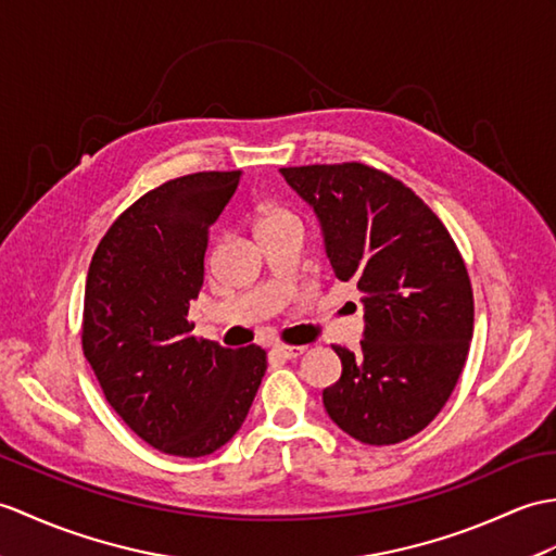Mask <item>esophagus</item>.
<instances>
[{
    "label": "esophagus",
    "mask_w": 556,
    "mask_h": 556,
    "mask_svg": "<svg viewBox=\"0 0 556 556\" xmlns=\"http://www.w3.org/2000/svg\"><path fill=\"white\" fill-rule=\"evenodd\" d=\"M273 353L283 357V359H293V357H299V355L305 353V345H275Z\"/></svg>",
    "instance_id": "1"
}]
</instances>
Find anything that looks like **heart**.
Wrapping results in <instances>:
<instances>
[{"label":"heart","mask_w":556,"mask_h":556,"mask_svg":"<svg viewBox=\"0 0 556 556\" xmlns=\"http://www.w3.org/2000/svg\"><path fill=\"white\" fill-rule=\"evenodd\" d=\"M293 219H299V217H295L293 211H289L287 205L265 203L263 208L257 211V231H267V229H273V227L293 223Z\"/></svg>","instance_id":"heart-1"}]
</instances>
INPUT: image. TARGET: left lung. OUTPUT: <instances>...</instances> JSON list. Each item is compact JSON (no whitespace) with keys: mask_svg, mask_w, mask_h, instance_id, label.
<instances>
[{"mask_svg":"<svg viewBox=\"0 0 556 556\" xmlns=\"http://www.w3.org/2000/svg\"><path fill=\"white\" fill-rule=\"evenodd\" d=\"M315 211L341 281L365 293L359 351L333 345L341 379L327 415L355 441L393 445L447 403L473 337V293L438 215L400 179L363 163L279 170Z\"/></svg>","mask_w":556,"mask_h":556,"instance_id":"8db88e82","label":"left lung"}]
</instances>
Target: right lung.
Here are the masks:
<instances>
[{
    "instance_id": "add662e5",
    "label": "right lung",
    "mask_w": 556,
    "mask_h": 556,
    "mask_svg": "<svg viewBox=\"0 0 556 556\" xmlns=\"http://www.w3.org/2000/svg\"><path fill=\"white\" fill-rule=\"evenodd\" d=\"M241 170L170 179L135 201L99 241L85 287L83 351L109 405L151 447L203 457L231 441L261 386V345L191 337L208 229Z\"/></svg>"
}]
</instances>
